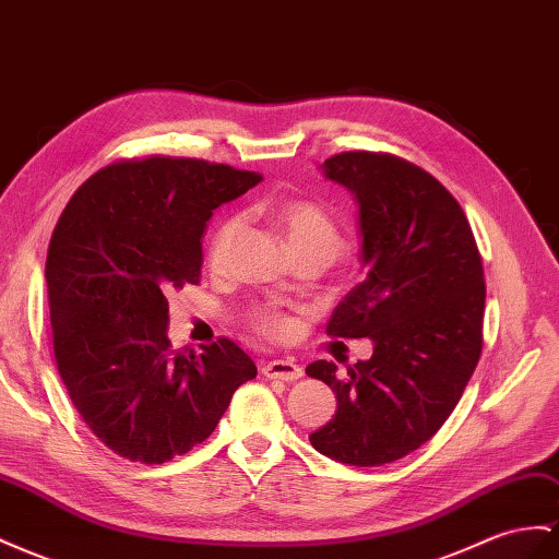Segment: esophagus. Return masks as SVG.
Segmentation results:
<instances>
[{"label": "esophagus", "instance_id": "esophagus-1", "mask_svg": "<svg viewBox=\"0 0 559 559\" xmlns=\"http://www.w3.org/2000/svg\"><path fill=\"white\" fill-rule=\"evenodd\" d=\"M265 379H280V381H298L304 376V369L289 359H270L261 367Z\"/></svg>", "mask_w": 559, "mask_h": 559}]
</instances>
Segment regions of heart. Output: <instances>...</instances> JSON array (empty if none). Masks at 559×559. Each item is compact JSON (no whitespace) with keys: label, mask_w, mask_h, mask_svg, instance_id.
Segmentation results:
<instances>
[{"label":"heart","mask_w":559,"mask_h":559,"mask_svg":"<svg viewBox=\"0 0 559 559\" xmlns=\"http://www.w3.org/2000/svg\"><path fill=\"white\" fill-rule=\"evenodd\" d=\"M273 221L277 228L284 233L286 242H289L292 251L296 255L317 253L324 255L326 261L336 259L341 251L343 237L336 221L329 216V211L312 200H286L273 206ZM239 216L223 218L214 233L209 237L206 245V263L211 267H221L225 255H228L235 237L239 233ZM247 324L259 331L261 336L282 341L292 334V320L289 314L273 308V306H255L247 312Z\"/></svg>","instance_id":"obj_1"}]
</instances>
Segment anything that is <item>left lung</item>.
<instances>
[{
    "mask_svg": "<svg viewBox=\"0 0 559 559\" xmlns=\"http://www.w3.org/2000/svg\"><path fill=\"white\" fill-rule=\"evenodd\" d=\"M359 204L367 277L329 317L326 336L371 338L338 373L306 369L336 392V416L310 435L320 454L359 467L412 454L456 409L481 355L485 267L461 204L409 159L353 150L324 162Z\"/></svg>",
    "mask_w": 559,
    "mask_h": 559,
    "instance_id": "1",
    "label": "left lung"
}]
</instances>
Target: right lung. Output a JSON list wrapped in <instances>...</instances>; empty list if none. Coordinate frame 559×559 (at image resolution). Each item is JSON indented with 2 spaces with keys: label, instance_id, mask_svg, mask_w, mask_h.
<instances>
[{
  "label": "right lung",
  "instance_id": "1",
  "mask_svg": "<svg viewBox=\"0 0 559 559\" xmlns=\"http://www.w3.org/2000/svg\"><path fill=\"white\" fill-rule=\"evenodd\" d=\"M261 174L194 157L108 164L72 194L47 253L53 357L84 424L117 456L167 463L216 430L255 379L230 338L183 355L167 338V296L202 277L211 211Z\"/></svg>",
  "mask_w": 559,
  "mask_h": 559
}]
</instances>
